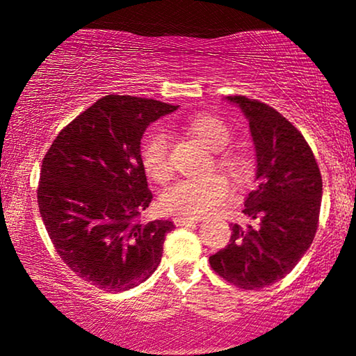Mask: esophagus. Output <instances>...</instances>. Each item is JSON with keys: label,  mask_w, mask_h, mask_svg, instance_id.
Here are the masks:
<instances>
[{"label": "esophagus", "mask_w": 356, "mask_h": 356, "mask_svg": "<svg viewBox=\"0 0 356 356\" xmlns=\"http://www.w3.org/2000/svg\"><path fill=\"white\" fill-rule=\"evenodd\" d=\"M173 222H175V225H177V227H186V225H191V223H197L199 218H196V217H193V218L175 217Z\"/></svg>", "instance_id": "34e87169"}]
</instances>
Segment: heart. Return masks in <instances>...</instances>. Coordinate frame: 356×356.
I'll use <instances>...</instances> for the list:
<instances>
[{
  "instance_id": "obj_1",
  "label": "heart",
  "mask_w": 356,
  "mask_h": 356,
  "mask_svg": "<svg viewBox=\"0 0 356 356\" xmlns=\"http://www.w3.org/2000/svg\"><path fill=\"white\" fill-rule=\"evenodd\" d=\"M186 129L209 149L216 152V165L236 181H245L251 173V162L245 154L225 149L232 143V129L225 121L211 115H196L186 120ZM144 170L157 181H165L172 175L170 136L165 129L155 128L144 138ZM230 196V184L222 175L202 178H181L170 184L160 194V206L177 217H201L225 202Z\"/></svg>"
}]
</instances>
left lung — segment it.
I'll use <instances>...</instances> for the list:
<instances>
[{"label":"left lung","mask_w":356,"mask_h":356,"mask_svg":"<svg viewBox=\"0 0 356 356\" xmlns=\"http://www.w3.org/2000/svg\"><path fill=\"white\" fill-rule=\"evenodd\" d=\"M250 121L257 186L245 199L246 225L232 223L228 245L209 257L230 284L257 290L284 279L308 251L319 223L323 178L303 134L272 106L227 97Z\"/></svg>","instance_id":"obj_1"}]
</instances>
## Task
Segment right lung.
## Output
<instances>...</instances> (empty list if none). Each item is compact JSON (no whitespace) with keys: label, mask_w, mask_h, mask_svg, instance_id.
Masks as SVG:
<instances>
[{"label":"right lung","mask_w":356,"mask_h":356,"mask_svg":"<svg viewBox=\"0 0 356 356\" xmlns=\"http://www.w3.org/2000/svg\"><path fill=\"white\" fill-rule=\"evenodd\" d=\"M178 105L106 95L71 121L42 160L38 209L63 262L105 291H124L154 274L170 220L143 223L149 207L140 139Z\"/></svg>","instance_id":"obj_1"}]
</instances>
